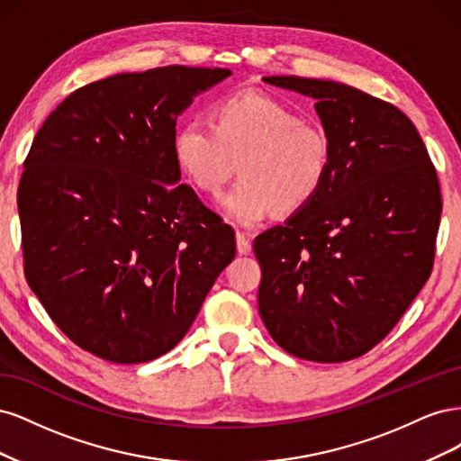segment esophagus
I'll return each mask as SVG.
<instances>
[{
    "label": "esophagus",
    "mask_w": 461,
    "mask_h": 461,
    "mask_svg": "<svg viewBox=\"0 0 461 461\" xmlns=\"http://www.w3.org/2000/svg\"><path fill=\"white\" fill-rule=\"evenodd\" d=\"M236 249H239V254L248 256L252 252V242H249L248 234L242 230H236Z\"/></svg>",
    "instance_id": "1"
}]
</instances>
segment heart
Here are the masks:
<instances>
[{
    "instance_id": "b5f03b06",
    "label": "heart",
    "mask_w": 461,
    "mask_h": 461,
    "mask_svg": "<svg viewBox=\"0 0 461 461\" xmlns=\"http://www.w3.org/2000/svg\"><path fill=\"white\" fill-rule=\"evenodd\" d=\"M173 153L192 185L217 194L234 175L242 178L221 205L239 222L308 207L325 188L332 144L327 131L302 121L294 109L259 90H239L212 105V124L192 119L173 136Z\"/></svg>"
}]
</instances>
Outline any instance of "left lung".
<instances>
[{
	"label": "left lung",
	"mask_w": 461,
	"mask_h": 461,
	"mask_svg": "<svg viewBox=\"0 0 461 461\" xmlns=\"http://www.w3.org/2000/svg\"><path fill=\"white\" fill-rule=\"evenodd\" d=\"M315 109L332 144L325 188L254 240L259 315L288 354L339 364L394 329L435 261L442 198L413 122L393 104L332 80L265 77Z\"/></svg>",
	"instance_id": "left-lung-1"
}]
</instances>
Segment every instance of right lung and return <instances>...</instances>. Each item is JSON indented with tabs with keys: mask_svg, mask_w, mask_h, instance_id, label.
<instances>
[{
	"mask_svg": "<svg viewBox=\"0 0 461 461\" xmlns=\"http://www.w3.org/2000/svg\"><path fill=\"white\" fill-rule=\"evenodd\" d=\"M229 68L169 65L75 90L19 183L24 276L78 348L144 364L183 340L234 259V230L180 185L176 117Z\"/></svg>",
	"mask_w": 461,
	"mask_h": 461,
	"instance_id": "add662e5",
	"label": "right lung"
}]
</instances>
